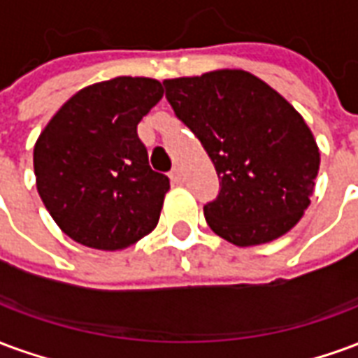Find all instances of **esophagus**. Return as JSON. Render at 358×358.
Instances as JSON below:
<instances>
[{
    "mask_svg": "<svg viewBox=\"0 0 358 358\" xmlns=\"http://www.w3.org/2000/svg\"><path fill=\"white\" fill-rule=\"evenodd\" d=\"M171 180L174 184H182L184 182V176H182V171H180L178 166H174L171 171Z\"/></svg>",
    "mask_w": 358,
    "mask_h": 358,
    "instance_id": "esophagus-1",
    "label": "esophagus"
}]
</instances>
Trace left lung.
<instances>
[{
  "label": "left lung",
  "mask_w": 358,
  "mask_h": 358,
  "mask_svg": "<svg viewBox=\"0 0 358 358\" xmlns=\"http://www.w3.org/2000/svg\"><path fill=\"white\" fill-rule=\"evenodd\" d=\"M174 115L197 136L220 192L205 220L240 248L289 232L310 205L320 153L297 110L251 73L213 71L164 80Z\"/></svg>",
  "instance_id": "obj_1"
}]
</instances>
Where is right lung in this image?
Instances as JSON below:
<instances>
[{"mask_svg": "<svg viewBox=\"0 0 358 358\" xmlns=\"http://www.w3.org/2000/svg\"><path fill=\"white\" fill-rule=\"evenodd\" d=\"M163 94L159 80L118 76L74 94L43 128L36 187L69 238L117 251L157 226L171 180L149 166L138 122Z\"/></svg>", "mask_w": 358, "mask_h": 358, "instance_id": "right-lung-1", "label": "right lung"}]
</instances>
